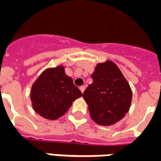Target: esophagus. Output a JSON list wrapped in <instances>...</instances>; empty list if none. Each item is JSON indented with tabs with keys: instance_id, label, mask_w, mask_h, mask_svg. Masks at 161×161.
<instances>
[{
	"instance_id": "esophagus-1",
	"label": "esophagus",
	"mask_w": 161,
	"mask_h": 161,
	"mask_svg": "<svg viewBox=\"0 0 161 161\" xmlns=\"http://www.w3.org/2000/svg\"><path fill=\"white\" fill-rule=\"evenodd\" d=\"M86 87H85V86H80V92H81L82 93L84 92V91H85Z\"/></svg>"
}]
</instances>
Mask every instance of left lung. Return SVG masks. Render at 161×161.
<instances>
[{"label": "left lung", "instance_id": "left-lung-1", "mask_svg": "<svg viewBox=\"0 0 161 161\" xmlns=\"http://www.w3.org/2000/svg\"><path fill=\"white\" fill-rule=\"evenodd\" d=\"M92 78L93 81L83 93L91 117L100 125H114L124 118L131 107L130 85L110 60L97 64Z\"/></svg>", "mask_w": 161, "mask_h": 161}]
</instances>
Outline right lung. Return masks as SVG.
I'll list each match as a JSON object with an SVG mask.
<instances>
[{"instance_id": "1", "label": "right lung", "mask_w": 161, "mask_h": 161, "mask_svg": "<svg viewBox=\"0 0 161 161\" xmlns=\"http://www.w3.org/2000/svg\"><path fill=\"white\" fill-rule=\"evenodd\" d=\"M80 97L81 92L65 74L63 65L43 71L30 91L34 110L45 119L53 120L63 116L72 103Z\"/></svg>"}]
</instances>
